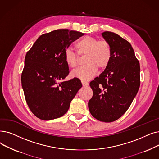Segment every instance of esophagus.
Instances as JSON below:
<instances>
[{"label":"esophagus","instance_id":"1","mask_svg":"<svg viewBox=\"0 0 159 159\" xmlns=\"http://www.w3.org/2000/svg\"><path fill=\"white\" fill-rule=\"evenodd\" d=\"M82 84L84 87L85 86H88L89 85V83L88 82H85V81H82Z\"/></svg>","mask_w":159,"mask_h":159}]
</instances>
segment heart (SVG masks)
Returning <instances> with one entry per match:
<instances>
[{"instance_id": "heart-1", "label": "heart", "mask_w": 159, "mask_h": 159, "mask_svg": "<svg viewBox=\"0 0 159 159\" xmlns=\"http://www.w3.org/2000/svg\"><path fill=\"white\" fill-rule=\"evenodd\" d=\"M77 52L80 56L86 55L84 58L86 65L71 71V77L87 81L93 78L99 67L104 70L111 59V47L106 40H99L91 36H86L76 43ZM66 63L70 67H77L79 64V55L70 48L64 51Z\"/></svg>"}]
</instances>
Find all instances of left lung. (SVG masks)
Masks as SVG:
<instances>
[{
  "label": "left lung",
  "mask_w": 159,
  "mask_h": 159,
  "mask_svg": "<svg viewBox=\"0 0 159 159\" xmlns=\"http://www.w3.org/2000/svg\"><path fill=\"white\" fill-rule=\"evenodd\" d=\"M102 36L111 47L112 57L105 71L89 83L93 96L88 108L95 119L112 122L126 112L136 95L140 67L129 41L108 31Z\"/></svg>",
  "instance_id": "1"
}]
</instances>
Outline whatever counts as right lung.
<instances>
[{"instance_id":"1","label":"right lung","mask_w":159,"mask_h":159,"mask_svg":"<svg viewBox=\"0 0 159 159\" xmlns=\"http://www.w3.org/2000/svg\"><path fill=\"white\" fill-rule=\"evenodd\" d=\"M84 34L58 29L40 36L25 58L21 84L31 112L42 120H51L64 115L70 102L82 87L80 80H64L69 67L64 51Z\"/></svg>"}]
</instances>
